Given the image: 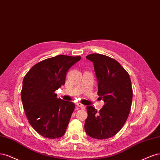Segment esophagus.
<instances>
[{
  "label": "esophagus",
  "mask_w": 160,
  "mask_h": 160,
  "mask_svg": "<svg viewBox=\"0 0 160 160\" xmlns=\"http://www.w3.org/2000/svg\"><path fill=\"white\" fill-rule=\"evenodd\" d=\"M76 106H78V107H80V108H81L82 110H84L85 109V106L84 105H83V104H82L81 103H80V102H78V103H76Z\"/></svg>",
  "instance_id": "34e87169"
}]
</instances>
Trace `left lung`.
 Masks as SVG:
<instances>
[{"instance_id":"1","label":"left lung","mask_w":160,"mask_h":160,"mask_svg":"<svg viewBox=\"0 0 160 160\" xmlns=\"http://www.w3.org/2000/svg\"><path fill=\"white\" fill-rule=\"evenodd\" d=\"M94 63L98 82V95L104 105L99 112L87 106L84 129L92 138L104 140L116 135L130 114L133 91L127 71L116 60L100 54L86 57Z\"/></svg>"}]
</instances>
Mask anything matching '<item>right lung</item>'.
Here are the masks:
<instances>
[{"instance_id": "1", "label": "right lung", "mask_w": 160, "mask_h": 160, "mask_svg": "<svg viewBox=\"0 0 160 160\" xmlns=\"http://www.w3.org/2000/svg\"><path fill=\"white\" fill-rule=\"evenodd\" d=\"M80 56L58 55L34 65L24 76L21 98L30 124L44 138L56 139L66 132L73 102L57 98L55 91L64 85L68 70Z\"/></svg>"}]
</instances>
